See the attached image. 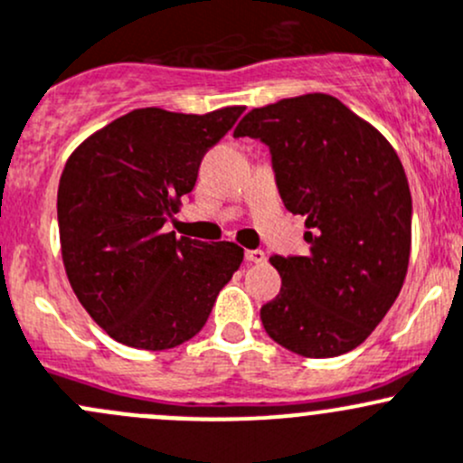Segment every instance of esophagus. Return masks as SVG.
Masks as SVG:
<instances>
[{
  "label": "esophagus",
  "instance_id": "esophagus-1",
  "mask_svg": "<svg viewBox=\"0 0 463 463\" xmlns=\"http://www.w3.org/2000/svg\"><path fill=\"white\" fill-rule=\"evenodd\" d=\"M265 251H260V250H247L245 251V260L250 265H260V263H265Z\"/></svg>",
  "mask_w": 463,
  "mask_h": 463
}]
</instances>
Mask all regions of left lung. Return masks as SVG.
Returning a JSON list of instances; mask_svg holds the SVG:
<instances>
[{"instance_id": "1", "label": "left lung", "mask_w": 463, "mask_h": 463, "mask_svg": "<svg viewBox=\"0 0 463 463\" xmlns=\"http://www.w3.org/2000/svg\"><path fill=\"white\" fill-rule=\"evenodd\" d=\"M233 136L269 146L283 204L307 227V256L269 259L283 285L260 307L265 332L309 359L354 350L408 271L412 198L397 151L326 93L251 109Z\"/></svg>"}]
</instances>
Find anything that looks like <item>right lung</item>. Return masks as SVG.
Wrapping results in <instances>:
<instances>
[{
	"label": "right lung",
	"mask_w": 463,
	"mask_h": 463,
	"mask_svg": "<svg viewBox=\"0 0 463 463\" xmlns=\"http://www.w3.org/2000/svg\"><path fill=\"white\" fill-rule=\"evenodd\" d=\"M245 107L204 116L136 109L71 154L57 189L61 260L95 323L137 350L196 336L242 263L236 242L162 232L198 178L203 156Z\"/></svg>",
	"instance_id": "obj_1"
}]
</instances>
